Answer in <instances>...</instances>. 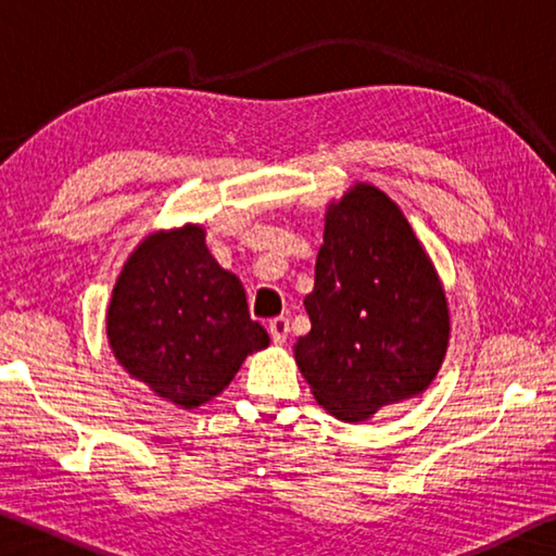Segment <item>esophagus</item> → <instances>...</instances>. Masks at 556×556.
<instances>
[{"label":"esophagus","mask_w":556,"mask_h":556,"mask_svg":"<svg viewBox=\"0 0 556 556\" xmlns=\"http://www.w3.org/2000/svg\"><path fill=\"white\" fill-rule=\"evenodd\" d=\"M269 336H271V341H275L277 345L287 343V336H289V318H285V316L271 318V321H269Z\"/></svg>","instance_id":"34e87169"}]
</instances>
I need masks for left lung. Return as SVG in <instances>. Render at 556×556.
Listing matches in <instances>:
<instances>
[{"mask_svg": "<svg viewBox=\"0 0 556 556\" xmlns=\"http://www.w3.org/2000/svg\"><path fill=\"white\" fill-rule=\"evenodd\" d=\"M312 331L294 345L316 402L343 421L425 392L448 345L444 287L397 203L355 184L328 205Z\"/></svg>", "mask_w": 556, "mask_h": 556, "instance_id": "8db88e82", "label": "left lung"}]
</instances>
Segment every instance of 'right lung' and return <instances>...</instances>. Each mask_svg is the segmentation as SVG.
Masks as SVG:
<instances>
[{
    "label": "right lung",
    "mask_w": 556,
    "mask_h": 556,
    "mask_svg": "<svg viewBox=\"0 0 556 556\" xmlns=\"http://www.w3.org/2000/svg\"><path fill=\"white\" fill-rule=\"evenodd\" d=\"M108 338L131 378L184 409L220 394L244 357L269 345L201 225L154 232L131 252L112 289Z\"/></svg>",
    "instance_id": "obj_1"
}]
</instances>
